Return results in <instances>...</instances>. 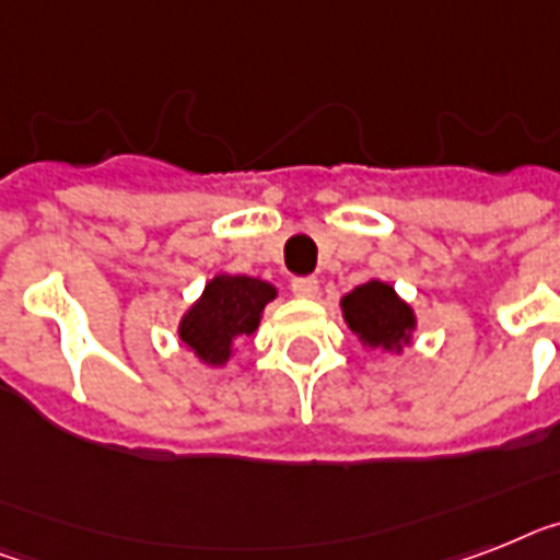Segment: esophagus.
Here are the masks:
<instances>
[{
	"label": "esophagus",
	"mask_w": 560,
	"mask_h": 560,
	"mask_svg": "<svg viewBox=\"0 0 560 560\" xmlns=\"http://www.w3.org/2000/svg\"><path fill=\"white\" fill-rule=\"evenodd\" d=\"M291 291H294L298 298H317L320 285H317V277H294V280H291Z\"/></svg>",
	"instance_id": "1"
}]
</instances>
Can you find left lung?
I'll return each mask as SVG.
<instances>
[{
	"label": "left lung",
	"mask_w": 560,
	"mask_h": 560,
	"mask_svg": "<svg viewBox=\"0 0 560 560\" xmlns=\"http://www.w3.org/2000/svg\"><path fill=\"white\" fill-rule=\"evenodd\" d=\"M343 314L349 329L369 346L400 349L415 329V314L397 298L395 289L381 280H369L343 298Z\"/></svg>",
	"instance_id": "8db88e82"
}]
</instances>
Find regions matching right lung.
<instances>
[{
  "instance_id": "obj_1",
  "label": "right lung",
  "mask_w": 560,
  "mask_h": 560,
  "mask_svg": "<svg viewBox=\"0 0 560 560\" xmlns=\"http://www.w3.org/2000/svg\"><path fill=\"white\" fill-rule=\"evenodd\" d=\"M275 285L243 275H220L206 285L202 298L179 323V337L206 363H225L240 337L254 335Z\"/></svg>"
}]
</instances>
